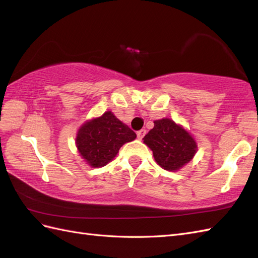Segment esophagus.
I'll list each match as a JSON object with an SVG mask.
<instances>
[{
    "label": "esophagus",
    "instance_id": "esophagus-1",
    "mask_svg": "<svg viewBox=\"0 0 258 258\" xmlns=\"http://www.w3.org/2000/svg\"><path fill=\"white\" fill-rule=\"evenodd\" d=\"M145 135H146V130H145V129H141V130H139V131L137 132V136H138V138H139L140 140H142Z\"/></svg>",
    "mask_w": 258,
    "mask_h": 258
}]
</instances>
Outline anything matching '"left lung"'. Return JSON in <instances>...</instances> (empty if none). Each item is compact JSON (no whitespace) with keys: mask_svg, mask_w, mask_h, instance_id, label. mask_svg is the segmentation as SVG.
I'll return each mask as SVG.
<instances>
[{"mask_svg":"<svg viewBox=\"0 0 258 258\" xmlns=\"http://www.w3.org/2000/svg\"><path fill=\"white\" fill-rule=\"evenodd\" d=\"M143 140L158 165L168 171L182 168L197 151L196 142L188 132L168 118L155 120L154 128Z\"/></svg>","mask_w":258,"mask_h":258,"instance_id":"obj_1","label":"left lung"}]
</instances>
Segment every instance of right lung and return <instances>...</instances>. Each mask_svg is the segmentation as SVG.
I'll use <instances>...</instances> for the list:
<instances>
[{
	"label": "right lung",
	"mask_w": 258,
	"mask_h": 258,
	"mask_svg": "<svg viewBox=\"0 0 258 258\" xmlns=\"http://www.w3.org/2000/svg\"><path fill=\"white\" fill-rule=\"evenodd\" d=\"M137 138L135 131L122 123L112 112L84 123L76 137V145L83 158L91 167H103L119 148Z\"/></svg>",
	"instance_id": "add662e5"
}]
</instances>
